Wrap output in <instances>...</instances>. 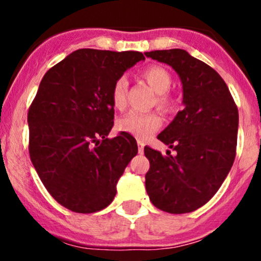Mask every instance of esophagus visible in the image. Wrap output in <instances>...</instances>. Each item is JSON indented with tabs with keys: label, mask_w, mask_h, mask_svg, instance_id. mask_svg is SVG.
Returning a JSON list of instances; mask_svg holds the SVG:
<instances>
[{
	"label": "esophagus",
	"mask_w": 261,
	"mask_h": 261,
	"mask_svg": "<svg viewBox=\"0 0 261 261\" xmlns=\"http://www.w3.org/2000/svg\"><path fill=\"white\" fill-rule=\"evenodd\" d=\"M138 146H139V152H144V147H145V143L143 140H138Z\"/></svg>",
	"instance_id": "obj_1"
}]
</instances>
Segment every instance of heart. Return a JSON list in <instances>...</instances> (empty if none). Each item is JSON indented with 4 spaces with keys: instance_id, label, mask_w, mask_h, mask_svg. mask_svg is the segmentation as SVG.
<instances>
[{
    "instance_id": "1",
    "label": "heart",
    "mask_w": 261,
    "mask_h": 261,
    "mask_svg": "<svg viewBox=\"0 0 261 261\" xmlns=\"http://www.w3.org/2000/svg\"><path fill=\"white\" fill-rule=\"evenodd\" d=\"M143 77L154 88V91L160 94V103L168 105L169 99L164 93L169 89L170 84H172V78H170L168 70L159 67V65H151L144 70ZM126 89H127V80L125 77L118 78L116 81L114 89H112V101L118 109L125 106ZM160 123H162V118L156 114L130 111L118 120V127L125 133L133 134L140 139H146L159 128Z\"/></svg>"
}]
</instances>
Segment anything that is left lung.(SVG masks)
Listing matches in <instances>:
<instances>
[{"mask_svg": "<svg viewBox=\"0 0 261 261\" xmlns=\"http://www.w3.org/2000/svg\"><path fill=\"white\" fill-rule=\"evenodd\" d=\"M145 55L177 72L184 106L158 135L177 155L170 151L163 155L149 146L144 149L150 162L146 192L162 211L193 212L215 196L232 167L238 107L221 75L186 50H154Z\"/></svg>", "mask_w": 261, "mask_h": 261, "instance_id": "left-lung-1", "label": "left lung"}]
</instances>
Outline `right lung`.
<instances>
[{"label": "right lung", "mask_w": 261, "mask_h": 261, "mask_svg": "<svg viewBox=\"0 0 261 261\" xmlns=\"http://www.w3.org/2000/svg\"><path fill=\"white\" fill-rule=\"evenodd\" d=\"M140 51L78 49L50 68L28 115L31 162L53 198L65 208H106L138 144L114 126L112 89Z\"/></svg>", "instance_id": "1"}]
</instances>
